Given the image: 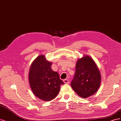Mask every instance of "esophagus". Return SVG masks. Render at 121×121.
I'll return each instance as SVG.
<instances>
[{
	"mask_svg": "<svg viewBox=\"0 0 121 121\" xmlns=\"http://www.w3.org/2000/svg\"><path fill=\"white\" fill-rule=\"evenodd\" d=\"M64 82L65 84H69V81L68 79H65L64 80Z\"/></svg>",
	"mask_w": 121,
	"mask_h": 121,
	"instance_id": "obj_1",
	"label": "esophagus"
}]
</instances>
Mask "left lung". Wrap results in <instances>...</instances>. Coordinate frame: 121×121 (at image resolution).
I'll return each instance as SVG.
<instances>
[{
  "label": "left lung",
  "instance_id": "obj_1",
  "mask_svg": "<svg viewBox=\"0 0 121 121\" xmlns=\"http://www.w3.org/2000/svg\"><path fill=\"white\" fill-rule=\"evenodd\" d=\"M100 82V72L92 58L85 56L79 58L71 84L75 92L81 97L87 98L96 92Z\"/></svg>",
  "mask_w": 121,
  "mask_h": 121
}]
</instances>
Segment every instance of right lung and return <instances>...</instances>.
I'll list each match as a JSON object with an SVG mask.
<instances>
[{
    "label": "right lung",
    "mask_w": 121,
    "mask_h": 121,
    "mask_svg": "<svg viewBox=\"0 0 121 121\" xmlns=\"http://www.w3.org/2000/svg\"><path fill=\"white\" fill-rule=\"evenodd\" d=\"M52 63L40 55L33 62L29 73V80L33 92L43 101H50L60 92L64 84L56 72L52 70Z\"/></svg>",
    "instance_id": "1"
}]
</instances>
